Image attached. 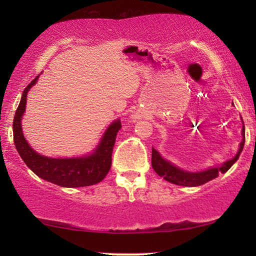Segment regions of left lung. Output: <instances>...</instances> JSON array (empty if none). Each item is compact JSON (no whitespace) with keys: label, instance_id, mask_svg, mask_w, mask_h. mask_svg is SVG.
Listing matches in <instances>:
<instances>
[{"label":"left lung","instance_id":"8db88e82","mask_svg":"<svg viewBox=\"0 0 256 256\" xmlns=\"http://www.w3.org/2000/svg\"><path fill=\"white\" fill-rule=\"evenodd\" d=\"M242 141L240 143L239 152L232 160H227L222 164V166L218 168H210V169L198 171V172H190V171L182 170L180 168L174 166L172 163H170L169 160H164L162 156L160 155V152L156 149L152 148V169L155 170V172L158 176L163 177L164 180L174 183L176 185H182V186H199L208 182L214 180L216 177L219 176V174L226 172L234 163L236 162L239 158L241 152L244 149V126L242 127Z\"/></svg>","mask_w":256,"mask_h":256}]
</instances>
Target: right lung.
<instances>
[{"label": "right lung", "instance_id": "1", "mask_svg": "<svg viewBox=\"0 0 256 256\" xmlns=\"http://www.w3.org/2000/svg\"><path fill=\"white\" fill-rule=\"evenodd\" d=\"M38 76L23 90L22 99L14 118V143L20 158L38 177L64 188L90 186L99 183L106 177L112 166L115 138L121 128V121L115 120L104 132L94 152L84 157L72 158H51L37 154L24 138L20 120L26 112V96L29 90L37 82Z\"/></svg>", "mask_w": 256, "mask_h": 256}]
</instances>
